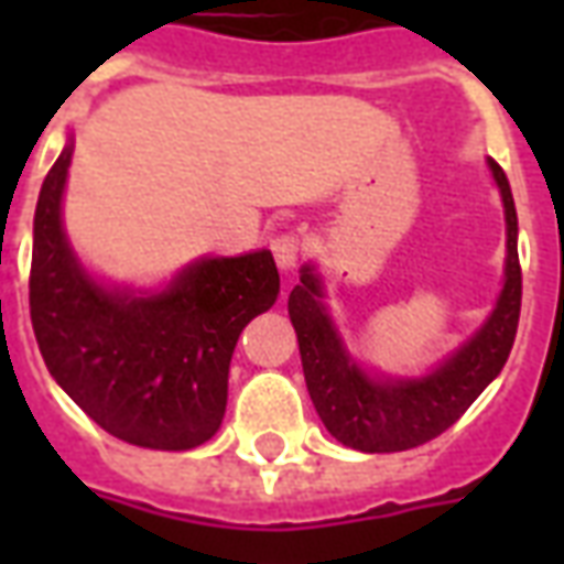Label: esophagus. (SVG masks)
I'll use <instances>...</instances> for the list:
<instances>
[{"mask_svg":"<svg viewBox=\"0 0 564 564\" xmlns=\"http://www.w3.org/2000/svg\"><path fill=\"white\" fill-rule=\"evenodd\" d=\"M302 250H305V241H302V235L295 232V229L271 235V253H274V259H278V265H281L283 271L295 269Z\"/></svg>","mask_w":564,"mask_h":564,"instance_id":"obj_1","label":"esophagus"}]
</instances>
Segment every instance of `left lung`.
<instances>
[{
  "label": "left lung",
  "instance_id": "left-lung-1",
  "mask_svg": "<svg viewBox=\"0 0 564 564\" xmlns=\"http://www.w3.org/2000/svg\"><path fill=\"white\" fill-rule=\"evenodd\" d=\"M508 220V269L505 290L492 317L471 341L423 380H371L347 359L332 319L319 305V278L311 265L290 293V319L299 335L305 383L319 420L344 447L362 453H399L420 447L456 423L474 399L505 368L517 338L522 302V269L517 253V208L508 174L489 160Z\"/></svg>",
  "mask_w": 564,
  "mask_h": 564
}]
</instances>
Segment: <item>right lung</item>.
I'll use <instances>...</instances> for the list:
<instances>
[{
  "label": "right lung",
  "mask_w": 564,
  "mask_h": 564,
  "mask_svg": "<svg viewBox=\"0 0 564 564\" xmlns=\"http://www.w3.org/2000/svg\"><path fill=\"white\" fill-rule=\"evenodd\" d=\"M72 144L35 208L30 317L44 366L93 423L127 444L193 449L220 429L238 335L281 293L269 250L202 259L160 295L93 283L68 250L59 202Z\"/></svg>",
  "instance_id": "1"
}]
</instances>
